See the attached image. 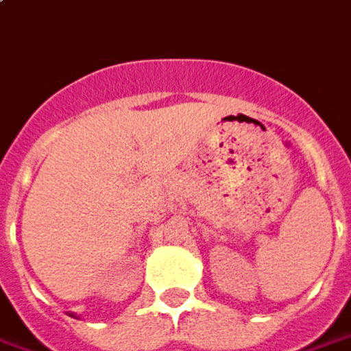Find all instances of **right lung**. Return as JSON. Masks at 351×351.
Wrapping results in <instances>:
<instances>
[{"label":"right lung","instance_id":"right-lung-1","mask_svg":"<svg viewBox=\"0 0 351 351\" xmlns=\"http://www.w3.org/2000/svg\"><path fill=\"white\" fill-rule=\"evenodd\" d=\"M69 317H75V319H77V315H75V313H69Z\"/></svg>","mask_w":351,"mask_h":351}]
</instances>
